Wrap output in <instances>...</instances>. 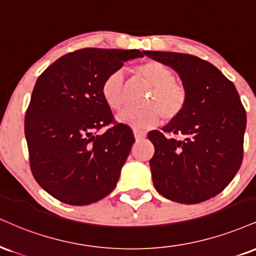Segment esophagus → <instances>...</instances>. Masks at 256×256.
I'll list each match as a JSON object with an SVG mask.
<instances>
[{"instance_id": "obj_1", "label": "esophagus", "mask_w": 256, "mask_h": 256, "mask_svg": "<svg viewBox=\"0 0 256 256\" xmlns=\"http://www.w3.org/2000/svg\"><path fill=\"white\" fill-rule=\"evenodd\" d=\"M134 136L136 138L137 140H143V138H146V134L144 131H138V130H134Z\"/></svg>"}]
</instances>
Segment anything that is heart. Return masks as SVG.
Listing matches in <instances>:
<instances>
[{
  "label": "heart",
  "mask_w": 256,
  "mask_h": 256,
  "mask_svg": "<svg viewBox=\"0 0 256 256\" xmlns=\"http://www.w3.org/2000/svg\"><path fill=\"white\" fill-rule=\"evenodd\" d=\"M136 72L146 84L152 87V93L146 100V108H126L119 113L116 120L134 130H148L158 124L160 118L173 122L184 112L188 101L187 89L175 80L170 68L158 60H146L136 66ZM101 94L110 110L122 108L125 101L126 83L120 70L110 74L102 83Z\"/></svg>",
  "instance_id": "1"
}]
</instances>
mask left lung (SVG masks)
Segmentation results:
<instances>
[{
  "label": "left lung",
  "instance_id": "1",
  "mask_svg": "<svg viewBox=\"0 0 256 256\" xmlns=\"http://www.w3.org/2000/svg\"><path fill=\"white\" fill-rule=\"evenodd\" d=\"M178 74L188 93L181 116L148 138L160 194L181 204H198L232 182L243 158L247 116L234 83L214 64L192 54L143 51Z\"/></svg>",
  "mask_w": 256,
  "mask_h": 256
}]
</instances>
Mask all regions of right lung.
<instances>
[{
    "label": "right lung",
    "instance_id": "1",
    "mask_svg": "<svg viewBox=\"0 0 256 256\" xmlns=\"http://www.w3.org/2000/svg\"><path fill=\"white\" fill-rule=\"evenodd\" d=\"M138 57L140 50L82 48L58 58L36 80L24 116L30 166L36 182L60 202L88 205L116 186L134 137L114 122L101 87ZM110 124L102 135L94 134Z\"/></svg>",
    "mask_w": 256,
    "mask_h": 256
}]
</instances>
